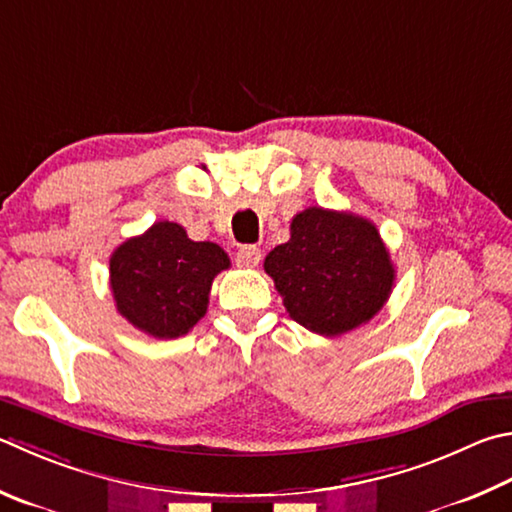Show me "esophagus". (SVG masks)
<instances>
[{"instance_id":"34e87169","label":"esophagus","mask_w":512,"mask_h":512,"mask_svg":"<svg viewBox=\"0 0 512 512\" xmlns=\"http://www.w3.org/2000/svg\"><path fill=\"white\" fill-rule=\"evenodd\" d=\"M259 262H262V250L257 246H241L237 253V264L241 268H255Z\"/></svg>"}]
</instances>
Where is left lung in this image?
I'll return each mask as SVG.
<instances>
[{"label": "left lung", "mask_w": 512, "mask_h": 512, "mask_svg": "<svg viewBox=\"0 0 512 512\" xmlns=\"http://www.w3.org/2000/svg\"><path fill=\"white\" fill-rule=\"evenodd\" d=\"M295 322L320 336H340L383 309L396 271L380 232L351 212L306 208L291 239L264 259Z\"/></svg>", "instance_id": "1"}]
</instances>
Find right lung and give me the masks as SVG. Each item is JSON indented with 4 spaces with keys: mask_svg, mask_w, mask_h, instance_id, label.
Listing matches in <instances>:
<instances>
[{
    "mask_svg": "<svg viewBox=\"0 0 512 512\" xmlns=\"http://www.w3.org/2000/svg\"><path fill=\"white\" fill-rule=\"evenodd\" d=\"M228 266L221 246L192 241L174 221H156L114 250L111 295L138 331L159 340L179 338L206 315L212 280Z\"/></svg>",
    "mask_w": 512,
    "mask_h": 512,
    "instance_id": "add662e5",
    "label": "right lung"
}]
</instances>
